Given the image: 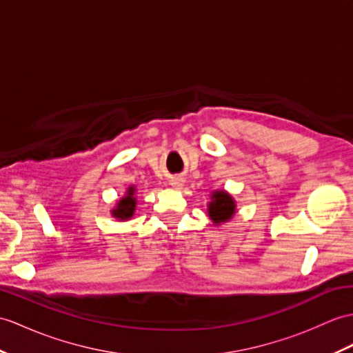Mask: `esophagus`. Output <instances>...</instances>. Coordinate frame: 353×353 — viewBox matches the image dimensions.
Returning <instances> with one entry per match:
<instances>
[{"instance_id":"34e87169","label":"esophagus","mask_w":353,"mask_h":353,"mask_svg":"<svg viewBox=\"0 0 353 353\" xmlns=\"http://www.w3.org/2000/svg\"><path fill=\"white\" fill-rule=\"evenodd\" d=\"M170 185L174 188V190H180L185 185V180L182 177H173L170 180Z\"/></svg>"}]
</instances>
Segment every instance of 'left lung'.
<instances>
[{
	"mask_svg": "<svg viewBox=\"0 0 353 353\" xmlns=\"http://www.w3.org/2000/svg\"><path fill=\"white\" fill-rule=\"evenodd\" d=\"M208 215L214 225L225 224L236 215V200L225 190H215L210 194L208 203Z\"/></svg>",
	"mask_w": 353,
	"mask_h": 353,
	"instance_id": "left-lung-1",
	"label": "left lung"
}]
</instances>
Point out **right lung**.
<instances>
[{"instance_id": "add662e5", "label": "right lung", "mask_w": 353, "mask_h": 353, "mask_svg": "<svg viewBox=\"0 0 353 353\" xmlns=\"http://www.w3.org/2000/svg\"><path fill=\"white\" fill-rule=\"evenodd\" d=\"M137 194L138 191L134 185L128 186L121 199L117 200L116 206L111 209V216L119 221H128L132 218L137 210Z\"/></svg>"}]
</instances>
